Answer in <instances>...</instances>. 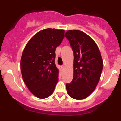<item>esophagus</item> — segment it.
<instances>
[{
	"label": "esophagus",
	"instance_id": "1",
	"mask_svg": "<svg viewBox=\"0 0 121 121\" xmlns=\"http://www.w3.org/2000/svg\"><path fill=\"white\" fill-rule=\"evenodd\" d=\"M65 65H62V68H65Z\"/></svg>",
	"mask_w": 121,
	"mask_h": 121
}]
</instances>
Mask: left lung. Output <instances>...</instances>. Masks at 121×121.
Returning a JSON list of instances; mask_svg holds the SVG:
<instances>
[{
    "label": "left lung",
    "instance_id": "8db88e82",
    "mask_svg": "<svg viewBox=\"0 0 121 121\" xmlns=\"http://www.w3.org/2000/svg\"><path fill=\"white\" fill-rule=\"evenodd\" d=\"M65 37L70 42L74 53L73 79L66 85L71 98L82 100L93 92L103 68L100 50L93 39L84 32L68 30Z\"/></svg>",
    "mask_w": 121,
    "mask_h": 121
}]
</instances>
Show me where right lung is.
<instances>
[{"label":"right lung","instance_id":"1","mask_svg":"<svg viewBox=\"0 0 121 121\" xmlns=\"http://www.w3.org/2000/svg\"><path fill=\"white\" fill-rule=\"evenodd\" d=\"M64 30H42L30 39L21 59L24 83L37 98L52 95L58 82L59 69L54 63L55 50L64 37Z\"/></svg>","mask_w":121,"mask_h":121}]
</instances>
